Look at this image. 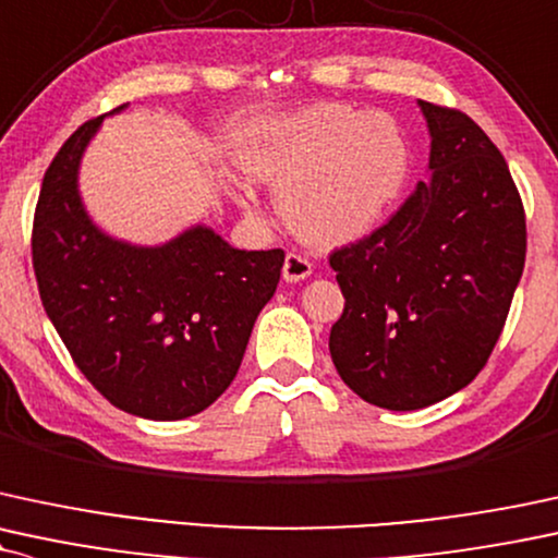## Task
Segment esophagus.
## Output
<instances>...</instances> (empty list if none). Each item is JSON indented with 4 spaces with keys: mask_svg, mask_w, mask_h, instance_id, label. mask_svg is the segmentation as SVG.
<instances>
[{
    "mask_svg": "<svg viewBox=\"0 0 558 558\" xmlns=\"http://www.w3.org/2000/svg\"><path fill=\"white\" fill-rule=\"evenodd\" d=\"M312 275V262L304 254L288 252L283 262V280L286 283H299V280H306Z\"/></svg>",
    "mask_w": 558,
    "mask_h": 558,
    "instance_id": "obj_1",
    "label": "esophagus"
}]
</instances>
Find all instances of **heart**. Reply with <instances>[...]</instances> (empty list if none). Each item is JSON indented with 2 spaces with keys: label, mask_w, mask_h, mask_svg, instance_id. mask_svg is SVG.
Listing matches in <instances>:
<instances>
[{
  "label": "heart",
  "mask_w": 558,
  "mask_h": 558,
  "mask_svg": "<svg viewBox=\"0 0 558 558\" xmlns=\"http://www.w3.org/2000/svg\"><path fill=\"white\" fill-rule=\"evenodd\" d=\"M244 163L283 192L293 233L319 246L377 228L408 177V145L385 113L317 104L250 140Z\"/></svg>",
  "instance_id": "obj_1"
}]
</instances>
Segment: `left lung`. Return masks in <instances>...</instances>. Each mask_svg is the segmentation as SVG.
<instances>
[{
  "label": "left lung",
  "instance_id": "1",
  "mask_svg": "<svg viewBox=\"0 0 558 558\" xmlns=\"http://www.w3.org/2000/svg\"><path fill=\"white\" fill-rule=\"evenodd\" d=\"M428 171L385 226L330 254L345 308L340 379L372 405L418 411L486 366L525 267V210L505 156L468 113L418 100Z\"/></svg>",
  "mask_w": 558,
  "mask_h": 558
}]
</instances>
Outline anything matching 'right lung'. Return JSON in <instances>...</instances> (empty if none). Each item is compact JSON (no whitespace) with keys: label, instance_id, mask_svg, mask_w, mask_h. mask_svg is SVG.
<instances>
[{"label":"right lung","instance_id":"right-lung-1","mask_svg":"<svg viewBox=\"0 0 558 558\" xmlns=\"http://www.w3.org/2000/svg\"><path fill=\"white\" fill-rule=\"evenodd\" d=\"M100 122L80 126L46 169L31 241L38 293L72 361L111 405L150 421L190 418L236 377L286 252L233 250L207 226L160 246L106 236L77 192Z\"/></svg>","mask_w":558,"mask_h":558}]
</instances>
